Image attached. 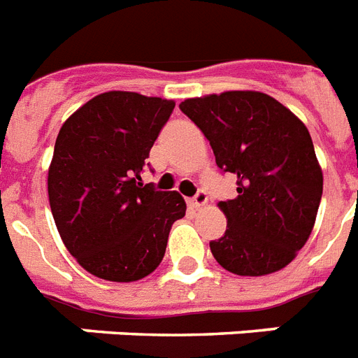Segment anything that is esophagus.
<instances>
[{
    "label": "esophagus",
    "instance_id": "34e87169",
    "mask_svg": "<svg viewBox=\"0 0 358 358\" xmlns=\"http://www.w3.org/2000/svg\"><path fill=\"white\" fill-rule=\"evenodd\" d=\"M206 201H208V196H206L205 190H197V194L192 199H188V203H190L192 206H196V208H199V206L206 205Z\"/></svg>",
    "mask_w": 358,
    "mask_h": 358
}]
</instances>
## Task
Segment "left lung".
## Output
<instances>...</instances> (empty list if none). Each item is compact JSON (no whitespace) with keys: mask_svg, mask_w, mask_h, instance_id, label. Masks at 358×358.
Returning a JSON list of instances; mask_svg holds the SVG:
<instances>
[{"mask_svg":"<svg viewBox=\"0 0 358 358\" xmlns=\"http://www.w3.org/2000/svg\"><path fill=\"white\" fill-rule=\"evenodd\" d=\"M232 173L236 199L221 201L225 234L210 241L217 264L239 276H264L291 264L311 234L322 199V170L307 128L278 100L227 91L179 104Z\"/></svg>","mask_w":358,"mask_h":358,"instance_id":"8db88e82","label":"left lung"}]
</instances>
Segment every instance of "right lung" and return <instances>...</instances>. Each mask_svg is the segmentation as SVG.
<instances>
[{"label": "right lung", "mask_w": 358, "mask_h": 358, "mask_svg": "<svg viewBox=\"0 0 358 358\" xmlns=\"http://www.w3.org/2000/svg\"><path fill=\"white\" fill-rule=\"evenodd\" d=\"M172 100L109 91L71 115L56 137L47 190L56 229L87 273L135 282L153 273L185 217L177 192L143 185Z\"/></svg>", "instance_id": "add662e5"}]
</instances>
